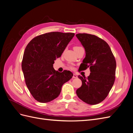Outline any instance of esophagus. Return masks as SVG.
Segmentation results:
<instances>
[{"label":"esophagus","mask_w":133,"mask_h":133,"mask_svg":"<svg viewBox=\"0 0 133 133\" xmlns=\"http://www.w3.org/2000/svg\"><path fill=\"white\" fill-rule=\"evenodd\" d=\"M73 78H78V76L76 75L75 74H73Z\"/></svg>","instance_id":"34e87169"}]
</instances>
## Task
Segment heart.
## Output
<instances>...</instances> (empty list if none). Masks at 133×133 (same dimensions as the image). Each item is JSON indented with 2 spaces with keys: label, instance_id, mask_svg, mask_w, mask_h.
Listing matches in <instances>:
<instances>
[{
  "label": "heart",
  "instance_id": "1",
  "mask_svg": "<svg viewBox=\"0 0 133 133\" xmlns=\"http://www.w3.org/2000/svg\"><path fill=\"white\" fill-rule=\"evenodd\" d=\"M79 47H80V46H75L74 49H76V48H79Z\"/></svg>",
  "mask_w": 133,
  "mask_h": 133
}]
</instances>
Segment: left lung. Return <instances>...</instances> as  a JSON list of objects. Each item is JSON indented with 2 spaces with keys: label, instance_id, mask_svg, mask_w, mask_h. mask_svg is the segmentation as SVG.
Here are the masks:
<instances>
[{
  "label": "left lung",
  "instance_id": "obj_1",
  "mask_svg": "<svg viewBox=\"0 0 133 133\" xmlns=\"http://www.w3.org/2000/svg\"><path fill=\"white\" fill-rule=\"evenodd\" d=\"M85 50V57L80 66L82 70L89 68L90 73L86 78L79 75L82 85L76 93L84 102L97 104L105 99L115 78L116 61L106 42L94 35H76Z\"/></svg>",
  "mask_w": 133,
  "mask_h": 133
}]
</instances>
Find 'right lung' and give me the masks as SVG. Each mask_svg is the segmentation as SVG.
I'll return each mask as SVG.
<instances>
[{
  "label": "right lung",
  "mask_w": 133,
  "mask_h": 133,
  "mask_svg": "<svg viewBox=\"0 0 133 133\" xmlns=\"http://www.w3.org/2000/svg\"><path fill=\"white\" fill-rule=\"evenodd\" d=\"M74 35L50 32L35 37L26 46L22 68L28 89L38 102L45 103L57 98L63 84L73 77L69 70L56 71L53 64Z\"/></svg>",
  "instance_id": "obj_1"
}]
</instances>
